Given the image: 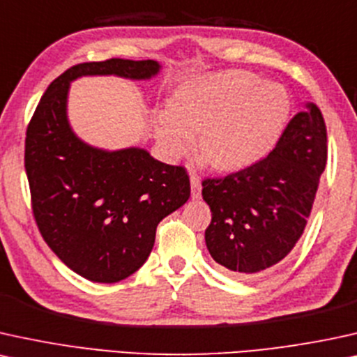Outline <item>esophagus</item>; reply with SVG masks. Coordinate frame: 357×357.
Instances as JSON below:
<instances>
[{"label": "esophagus", "mask_w": 357, "mask_h": 357, "mask_svg": "<svg viewBox=\"0 0 357 357\" xmlns=\"http://www.w3.org/2000/svg\"><path fill=\"white\" fill-rule=\"evenodd\" d=\"M189 179H191V196H192V199H199V197H201V189H202L199 176L191 173V176H189Z\"/></svg>", "instance_id": "34e87169"}]
</instances>
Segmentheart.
Returning a JSON list of instances; mask_svg holds the SVG:
<instances>
[{
  "label": "heart",
  "instance_id": "heart-1",
  "mask_svg": "<svg viewBox=\"0 0 357 357\" xmlns=\"http://www.w3.org/2000/svg\"><path fill=\"white\" fill-rule=\"evenodd\" d=\"M291 102L280 84L260 82L245 70H227L183 85L171 110L156 115V137L171 156H181L199 135L201 160L222 173L260 163L278 145Z\"/></svg>",
  "mask_w": 357,
  "mask_h": 357
}]
</instances>
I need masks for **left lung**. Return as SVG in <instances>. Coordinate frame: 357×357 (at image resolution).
I'll return each instance as SVG.
<instances>
[{
    "instance_id": "obj_1",
    "label": "left lung",
    "mask_w": 357,
    "mask_h": 357,
    "mask_svg": "<svg viewBox=\"0 0 357 357\" xmlns=\"http://www.w3.org/2000/svg\"><path fill=\"white\" fill-rule=\"evenodd\" d=\"M326 125L314 103L287 125L278 145L250 168L202 181L212 219V259L241 278L265 272L303 234L328 158Z\"/></svg>"
}]
</instances>
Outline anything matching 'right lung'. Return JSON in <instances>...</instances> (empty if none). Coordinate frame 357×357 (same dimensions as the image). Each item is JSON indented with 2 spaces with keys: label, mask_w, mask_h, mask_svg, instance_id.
I'll return each mask as SVG.
<instances>
[{
  "label": "right lung",
  "mask_w": 357,
  "mask_h": 357,
  "mask_svg": "<svg viewBox=\"0 0 357 357\" xmlns=\"http://www.w3.org/2000/svg\"><path fill=\"white\" fill-rule=\"evenodd\" d=\"M156 61L84 62L49 85L26 132L24 166L33 214L51 250L80 277L120 282L145 264L158 224L189 199L183 166L161 163L143 148L107 151L72 132L67 96L84 75L155 77Z\"/></svg>",
  "instance_id": "1"
}]
</instances>
